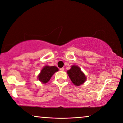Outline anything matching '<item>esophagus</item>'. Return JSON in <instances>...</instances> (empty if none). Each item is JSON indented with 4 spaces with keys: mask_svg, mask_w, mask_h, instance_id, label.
<instances>
[{
    "mask_svg": "<svg viewBox=\"0 0 123 123\" xmlns=\"http://www.w3.org/2000/svg\"><path fill=\"white\" fill-rule=\"evenodd\" d=\"M60 71H64V68H60Z\"/></svg>",
    "mask_w": 123,
    "mask_h": 123,
    "instance_id": "esophagus-1",
    "label": "esophagus"
}]
</instances>
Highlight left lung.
I'll return each instance as SVG.
<instances>
[{"label": "left lung", "mask_w": 123, "mask_h": 123, "mask_svg": "<svg viewBox=\"0 0 123 123\" xmlns=\"http://www.w3.org/2000/svg\"><path fill=\"white\" fill-rule=\"evenodd\" d=\"M67 74L74 85L80 86L86 80V77L77 65H72L71 68L67 71Z\"/></svg>", "instance_id": "8db88e82"}]
</instances>
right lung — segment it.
<instances>
[{
	"mask_svg": "<svg viewBox=\"0 0 123 123\" xmlns=\"http://www.w3.org/2000/svg\"><path fill=\"white\" fill-rule=\"evenodd\" d=\"M59 69L55 66H44L38 74V79L43 84H46L50 80L51 77Z\"/></svg>",
	"mask_w": 123,
	"mask_h": 123,
	"instance_id": "add662e5",
	"label": "right lung"
}]
</instances>
